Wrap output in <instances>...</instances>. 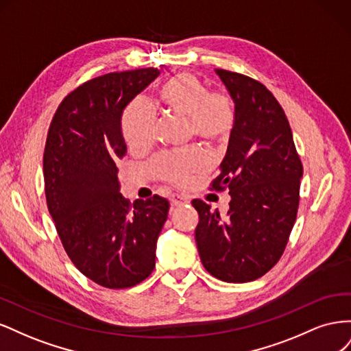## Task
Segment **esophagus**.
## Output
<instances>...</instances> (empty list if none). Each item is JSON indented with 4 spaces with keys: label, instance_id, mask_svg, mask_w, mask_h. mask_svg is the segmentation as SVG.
Returning <instances> with one entry per match:
<instances>
[{
    "label": "esophagus",
    "instance_id": "obj_1",
    "mask_svg": "<svg viewBox=\"0 0 351 351\" xmlns=\"http://www.w3.org/2000/svg\"><path fill=\"white\" fill-rule=\"evenodd\" d=\"M187 204H190V200H189L187 197H184V196L177 195V196H173V197H171V208L184 206V205H187Z\"/></svg>",
    "mask_w": 351,
    "mask_h": 351
}]
</instances>
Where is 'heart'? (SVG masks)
<instances>
[{
  "instance_id": "1",
  "label": "heart",
  "mask_w": 351,
  "mask_h": 351,
  "mask_svg": "<svg viewBox=\"0 0 351 351\" xmlns=\"http://www.w3.org/2000/svg\"><path fill=\"white\" fill-rule=\"evenodd\" d=\"M158 102L169 112L187 119L189 134L206 145L226 143L236 125V104L227 92H209L208 84L195 74L178 73L167 79L156 92ZM155 115L142 101L127 105L121 132L133 151H146L154 142ZM208 168L206 156L186 149L156 158L152 173L165 183L183 187Z\"/></svg>"
}]
</instances>
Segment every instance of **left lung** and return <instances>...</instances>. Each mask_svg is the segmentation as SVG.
<instances>
[{"mask_svg": "<svg viewBox=\"0 0 351 351\" xmlns=\"http://www.w3.org/2000/svg\"><path fill=\"white\" fill-rule=\"evenodd\" d=\"M215 73L236 104V125L212 190L228 189L227 217L192 200L195 231L205 269L226 282L267 274L284 253L299 208L303 165L289 120L274 95L244 74Z\"/></svg>", "mask_w": 351, "mask_h": 351, "instance_id": "obj_1", "label": "left lung"}]
</instances>
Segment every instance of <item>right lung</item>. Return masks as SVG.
I'll return each instance as SVG.
<instances>
[{"instance_id": "add662e5", "label": "right lung", "mask_w": 351, "mask_h": 351, "mask_svg": "<svg viewBox=\"0 0 351 351\" xmlns=\"http://www.w3.org/2000/svg\"><path fill=\"white\" fill-rule=\"evenodd\" d=\"M158 74L149 67L80 84L60 104L47 136L48 210L74 267L107 289H129L149 277L168 215V200L158 195L132 205L117 177L125 155L123 111Z\"/></svg>"}]
</instances>
